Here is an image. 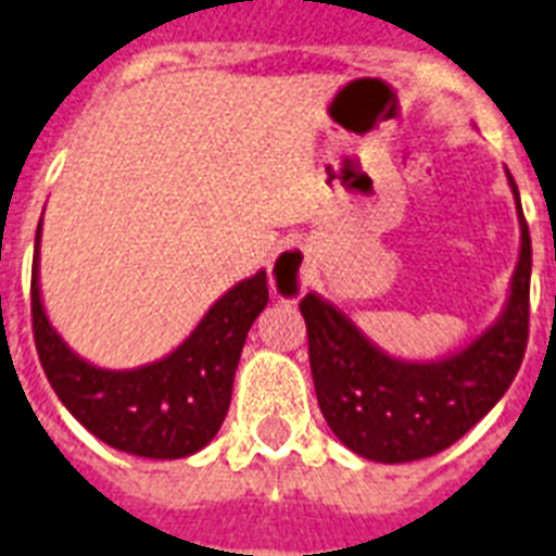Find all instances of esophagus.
Masks as SVG:
<instances>
[{"instance_id": "34e87169", "label": "esophagus", "mask_w": 556, "mask_h": 556, "mask_svg": "<svg viewBox=\"0 0 556 556\" xmlns=\"http://www.w3.org/2000/svg\"><path fill=\"white\" fill-rule=\"evenodd\" d=\"M311 254L302 243H291L279 249L268 268V288L277 302H299L311 288Z\"/></svg>"}]
</instances>
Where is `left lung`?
Wrapping results in <instances>:
<instances>
[{"instance_id":"8db88e82","label":"left lung","mask_w":556,"mask_h":556,"mask_svg":"<svg viewBox=\"0 0 556 556\" xmlns=\"http://www.w3.org/2000/svg\"><path fill=\"white\" fill-rule=\"evenodd\" d=\"M518 210L520 249L506 302L486 330L437 361L394 358L344 311L318 293L302 299L318 408L352 453L403 465L442 453L506 394L529 336L532 240L520 192L506 173Z\"/></svg>"}]
</instances>
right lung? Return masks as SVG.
Segmentation results:
<instances>
[{"label": "right lung", "instance_id": "obj_1", "mask_svg": "<svg viewBox=\"0 0 556 556\" xmlns=\"http://www.w3.org/2000/svg\"><path fill=\"white\" fill-rule=\"evenodd\" d=\"M33 257V332L50 386L66 412L114 451L142 458H185L206 447L224 425L245 336L268 305L260 268L204 313L173 352L134 369H105L77 355L47 316L38 257Z\"/></svg>", "mask_w": 556, "mask_h": 556}]
</instances>
